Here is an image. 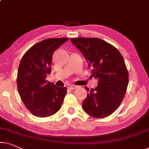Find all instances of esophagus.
I'll use <instances>...</instances> for the list:
<instances>
[{"label": "esophagus", "mask_w": 149, "mask_h": 149, "mask_svg": "<svg viewBox=\"0 0 149 149\" xmlns=\"http://www.w3.org/2000/svg\"><path fill=\"white\" fill-rule=\"evenodd\" d=\"M77 86H75V85H68V88L70 89V90H74V89L77 88Z\"/></svg>", "instance_id": "esophagus-1"}]
</instances>
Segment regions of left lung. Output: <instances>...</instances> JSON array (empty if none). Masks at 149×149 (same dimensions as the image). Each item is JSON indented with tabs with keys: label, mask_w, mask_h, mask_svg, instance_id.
<instances>
[{
	"label": "left lung",
	"mask_w": 149,
	"mask_h": 149,
	"mask_svg": "<svg viewBox=\"0 0 149 149\" xmlns=\"http://www.w3.org/2000/svg\"><path fill=\"white\" fill-rule=\"evenodd\" d=\"M70 41L80 51L97 79L94 89L86 88L84 110L95 118H104L116 110L126 94L128 74L123 57L116 47L98 38L79 37Z\"/></svg>",
	"instance_id": "1"
}]
</instances>
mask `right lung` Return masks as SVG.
<instances>
[{
    "label": "right lung",
    "instance_id": "1",
    "mask_svg": "<svg viewBox=\"0 0 149 149\" xmlns=\"http://www.w3.org/2000/svg\"><path fill=\"white\" fill-rule=\"evenodd\" d=\"M68 38H52L35 44L20 62L17 74L19 94L26 108L34 116H52L61 107L67 93L65 87H57L45 78L52 72L53 53Z\"/></svg>",
    "mask_w": 149,
    "mask_h": 149
}]
</instances>
